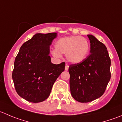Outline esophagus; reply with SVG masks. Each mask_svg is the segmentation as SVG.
<instances>
[{
    "label": "esophagus",
    "instance_id": "34e87169",
    "mask_svg": "<svg viewBox=\"0 0 122 122\" xmlns=\"http://www.w3.org/2000/svg\"><path fill=\"white\" fill-rule=\"evenodd\" d=\"M68 67H69V66H68V65H67V64H66V67H65V70H66V71H67L68 70Z\"/></svg>",
    "mask_w": 122,
    "mask_h": 122
}]
</instances>
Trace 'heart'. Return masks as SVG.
<instances>
[{
	"label": "heart",
	"instance_id": "obj_1",
	"mask_svg": "<svg viewBox=\"0 0 122 122\" xmlns=\"http://www.w3.org/2000/svg\"><path fill=\"white\" fill-rule=\"evenodd\" d=\"M55 49L52 54L57 58L61 54H66V58L69 62L78 64L86 58L89 51V43L87 39L79 36H71L62 37L56 41Z\"/></svg>",
	"mask_w": 122,
	"mask_h": 122
}]
</instances>
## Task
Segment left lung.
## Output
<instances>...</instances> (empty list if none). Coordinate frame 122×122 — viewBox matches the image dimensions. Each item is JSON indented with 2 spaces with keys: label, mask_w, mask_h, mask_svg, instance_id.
<instances>
[{
  "label": "left lung",
  "mask_w": 122,
  "mask_h": 122,
  "mask_svg": "<svg viewBox=\"0 0 122 122\" xmlns=\"http://www.w3.org/2000/svg\"><path fill=\"white\" fill-rule=\"evenodd\" d=\"M91 54L78 64L70 65V87L74 100L89 102L105 92L111 78V60L104 44L92 35H87Z\"/></svg>",
  "instance_id": "1"
}]
</instances>
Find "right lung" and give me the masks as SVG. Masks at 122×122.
<instances>
[{"label":"right lung","instance_id":"add662e5","mask_svg":"<svg viewBox=\"0 0 122 122\" xmlns=\"http://www.w3.org/2000/svg\"><path fill=\"white\" fill-rule=\"evenodd\" d=\"M56 33L36 34L23 43L15 58L12 79L17 94L22 98L37 103L45 101L53 85L65 70L64 62H51L49 46Z\"/></svg>","mask_w":122,"mask_h":122}]
</instances>
